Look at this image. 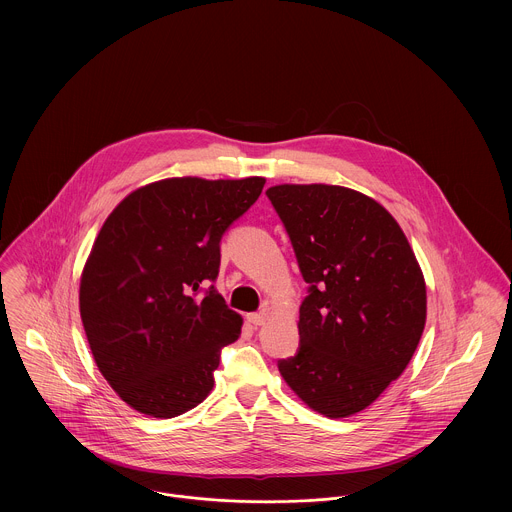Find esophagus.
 <instances>
[{"label":"esophagus","mask_w":512,"mask_h":512,"mask_svg":"<svg viewBox=\"0 0 512 512\" xmlns=\"http://www.w3.org/2000/svg\"><path fill=\"white\" fill-rule=\"evenodd\" d=\"M266 317H268L266 311H258V313H248V315H246V319H248L252 325H264Z\"/></svg>","instance_id":"esophagus-1"}]
</instances>
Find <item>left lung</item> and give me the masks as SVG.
I'll use <instances>...</instances> for the list:
<instances>
[{
  "instance_id": "8db88e82",
  "label": "left lung",
  "mask_w": 512,
  "mask_h": 512,
  "mask_svg": "<svg viewBox=\"0 0 512 512\" xmlns=\"http://www.w3.org/2000/svg\"><path fill=\"white\" fill-rule=\"evenodd\" d=\"M266 195L309 284L299 351L278 363L280 374L311 410L353 416L416 353L428 311L422 268L400 224L359 191L286 183Z\"/></svg>"
}]
</instances>
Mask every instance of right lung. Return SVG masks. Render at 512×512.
Segmentation results:
<instances>
[{
	"label": "right lung",
	"instance_id": "right-lung-1",
	"mask_svg": "<svg viewBox=\"0 0 512 512\" xmlns=\"http://www.w3.org/2000/svg\"><path fill=\"white\" fill-rule=\"evenodd\" d=\"M264 177H171L132 191L104 220L80 276L78 307L94 363L151 418H175L213 390L220 349L242 317L207 280L220 238L260 197Z\"/></svg>",
	"mask_w": 512,
	"mask_h": 512
}]
</instances>
